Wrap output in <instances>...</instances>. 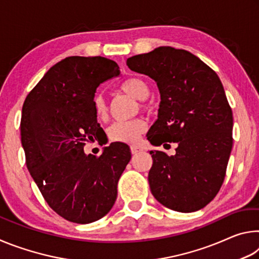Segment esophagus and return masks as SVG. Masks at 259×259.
Segmentation results:
<instances>
[{
    "mask_svg": "<svg viewBox=\"0 0 259 259\" xmlns=\"http://www.w3.org/2000/svg\"><path fill=\"white\" fill-rule=\"evenodd\" d=\"M130 150H131V153H133V154H137V153H139L140 151H142V150H140V148L137 147V146H131Z\"/></svg>",
    "mask_w": 259,
    "mask_h": 259,
    "instance_id": "esophagus-1",
    "label": "esophagus"
}]
</instances>
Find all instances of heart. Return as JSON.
Listing matches in <instances>:
<instances>
[{
  "mask_svg": "<svg viewBox=\"0 0 259 259\" xmlns=\"http://www.w3.org/2000/svg\"><path fill=\"white\" fill-rule=\"evenodd\" d=\"M121 89L128 94L131 97L137 100H145L148 97L150 90L146 82L138 77H133L126 80L122 84ZM95 114L99 119H105L107 115V104L100 95L95 96L93 100ZM146 130L145 121L140 119H135L131 121H120L115 122L108 129L109 138L114 142L134 144L139 139L140 135Z\"/></svg>",
  "mask_w": 259,
  "mask_h": 259,
  "instance_id": "b5f03b06",
  "label": "heart"
}]
</instances>
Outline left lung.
<instances>
[{
    "label": "left lung",
    "instance_id": "left-lung-1",
    "mask_svg": "<svg viewBox=\"0 0 259 259\" xmlns=\"http://www.w3.org/2000/svg\"><path fill=\"white\" fill-rule=\"evenodd\" d=\"M126 65L154 80L160 93L148 142L177 144L171 156L150 152L153 196L175 211L204 208L221 190L233 145V115L221 80L198 57L172 47L130 57Z\"/></svg>",
    "mask_w": 259,
    "mask_h": 259
}]
</instances>
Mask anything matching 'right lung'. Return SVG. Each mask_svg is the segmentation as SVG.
I'll return each instance as SVG.
<instances>
[{"instance_id":"obj_1","label":"right lung","mask_w":259,"mask_h":259,"mask_svg":"<svg viewBox=\"0 0 259 259\" xmlns=\"http://www.w3.org/2000/svg\"><path fill=\"white\" fill-rule=\"evenodd\" d=\"M120 68L104 57H67L54 65L25 99L21 145L28 171L52 210L69 222L98 221L115 203L117 183L131 159L124 143L85 154L102 133L93 100Z\"/></svg>"}]
</instances>
